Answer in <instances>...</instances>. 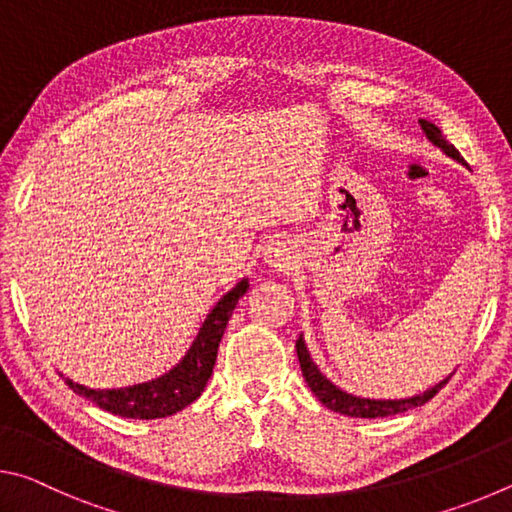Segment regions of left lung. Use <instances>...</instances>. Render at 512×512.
Wrapping results in <instances>:
<instances>
[{"label": "left lung", "instance_id": "8db88e82", "mask_svg": "<svg viewBox=\"0 0 512 512\" xmlns=\"http://www.w3.org/2000/svg\"><path fill=\"white\" fill-rule=\"evenodd\" d=\"M420 126L424 135L429 137V142H433L438 146V149H443L449 158H454L458 162H463V155L456 151L454 144H449L443 131L436 124H431L427 119H420ZM296 352H298V361H300V368H302V377H305L307 386L311 388V393H314L320 402H323L327 409H332L341 415H350V418H386V415H395V413H404L409 409H415V406H422L427 404L433 395H436L440 388H443L452 375L447 379L440 381L429 391H424L415 397H406V400H368V397H354L350 393L341 391V388H336L332 381H329L323 372L318 370V366L309 357V350L305 341H302V336L296 341Z\"/></svg>", "mask_w": 512, "mask_h": 512}]
</instances>
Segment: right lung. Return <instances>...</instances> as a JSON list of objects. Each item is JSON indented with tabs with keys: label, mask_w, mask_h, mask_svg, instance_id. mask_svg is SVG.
<instances>
[{
	"label": "right lung",
	"mask_w": 512,
	"mask_h": 512,
	"mask_svg": "<svg viewBox=\"0 0 512 512\" xmlns=\"http://www.w3.org/2000/svg\"><path fill=\"white\" fill-rule=\"evenodd\" d=\"M246 291L248 280H241L235 289L225 293L216 302V307L207 314L201 332H198L183 361L178 366H173L169 372H164L162 377L126 388H106V391L81 386L67 377L65 384L76 395L97 404L99 409L121 415V418L155 420L183 411L185 406L198 400L205 391L207 379L212 377L216 352H219L225 325H228L232 311H235L239 298Z\"/></svg>",
	"instance_id": "1"
}]
</instances>
